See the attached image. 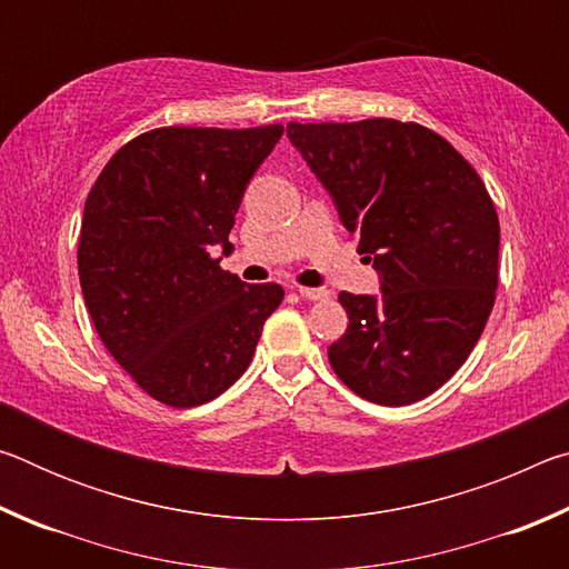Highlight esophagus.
<instances>
[{"label": "esophagus", "mask_w": 569, "mask_h": 569, "mask_svg": "<svg viewBox=\"0 0 569 569\" xmlns=\"http://www.w3.org/2000/svg\"><path fill=\"white\" fill-rule=\"evenodd\" d=\"M298 293H301V298H306V301H326V298H329V291H326V288L298 286Z\"/></svg>", "instance_id": "34e87169"}]
</instances>
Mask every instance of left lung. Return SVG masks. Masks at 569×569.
Returning <instances> with one entry per match:
<instances>
[{
    "label": "left lung",
    "instance_id": "left-lung-1",
    "mask_svg": "<svg viewBox=\"0 0 569 569\" xmlns=\"http://www.w3.org/2000/svg\"><path fill=\"white\" fill-rule=\"evenodd\" d=\"M341 223L379 271L381 296L339 293L349 329L329 346L361 399L403 407L447 383L492 313L499 218L477 170L419 122H288Z\"/></svg>",
    "mask_w": 569,
    "mask_h": 569
}]
</instances>
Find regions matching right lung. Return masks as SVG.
Listing matches in <instances>:
<instances>
[{"mask_svg":"<svg viewBox=\"0 0 569 569\" xmlns=\"http://www.w3.org/2000/svg\"><path fill=\"white\" fill-rule=\"evenodd\" d=\"M283 124L158 128L102 168L84 203L77 268L104 349L172 409L213 401L253 359L278 283H243L230 250L240 198Z\"/></svg>","mask_w":569,"mask_h":569,"instance_id":"add662e5","label":"right lung"}]
</instances>
